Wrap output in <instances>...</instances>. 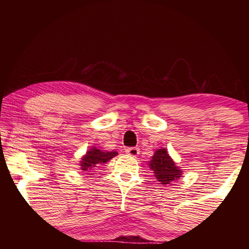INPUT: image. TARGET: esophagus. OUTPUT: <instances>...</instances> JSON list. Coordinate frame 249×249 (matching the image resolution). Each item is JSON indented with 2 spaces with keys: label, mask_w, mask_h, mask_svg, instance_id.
<instances>
[{
  "label": "esophagus",
  "mask_w": 249,
  "mask_h": 249,
  "mask_svg": "<svg viewBox=\"0 0 249 249\" xmlns=\"http://www.w3.org/2000/svg\"><path fill=\"white\" fill-rule=\"evenodd\" d=\"M126 154L132 156V157H137L140 155V149L137 147H130V148L126 149Z\"/></svg>",
  "instance_id": "1"
}]
</instances>
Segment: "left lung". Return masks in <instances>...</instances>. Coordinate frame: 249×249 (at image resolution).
<instances>
[{
  "instance_id": "obj_1",
  "label": "left lung",
  "mask_w": 249,
  "mask_h": 249,
  "mask_svg": "<svg viewBox=\"0 0 249 249\" xmlns=\"http://www.w3.org/2000/svg\"><path fill=\"white\" fill-rule=\"evenodd\" d=\"M148 166L150 170L154 171L155 178L159 181L160 184L176 182L183 174L182 169L177 166L175 160L168 154L165 147L155 151L153 157L148 161Z\"/></svg>"
}]
</instances>
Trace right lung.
<instances>
[{
  "label": "right lung",
  "mask_w": 249,
  "mask_h": 249,
  "mask_svg": "<svg viewBox=\"0 0 249 249\" xmlns=\"http://www.w3.org/2000/svg\"><path fill=\"white\" fill-rule=\"evenodd\" d=\"M117 154H119L117 151H107L100 148V147L91 146L80 160V169L86 172V175H93L92 172L96 166L107 163L108 160L117 156Z\"/></svg>",
  "instance_id": "right-lung-1"
}]
</instances>
